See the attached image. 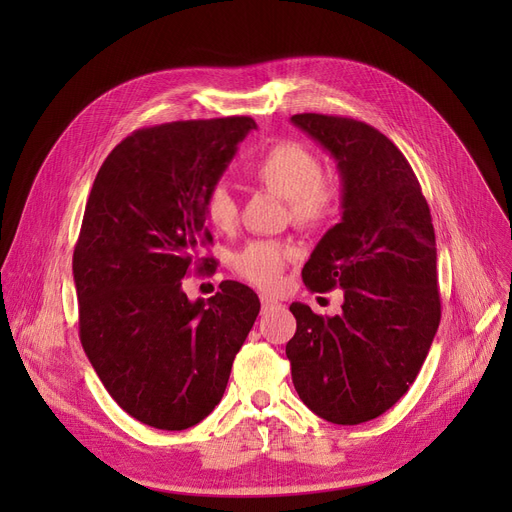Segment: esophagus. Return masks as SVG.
Returning a JSON list of instances; mask_svg holds the SVG:
<instances>
[{"label": "esophagus", "mask_w": 512, "mask_h": 512, "mask_svg": "<svg viewBox=\"0 0 512 512\" xmlns=\"http://www.w3.org/2000/svg\"><path fill=\"white\" fill-rule=\"evenodd\" d=\"M261 309H263V313H267L270 309H274V307H278L280 303L276 301V299H272V297H267V294H261Z\"/></svg>", "instance_id": "obj_1"}]
</instances>
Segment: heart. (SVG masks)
Instances as JSON below:
<instances>
[{
	"mask_svg": "<svg viewBox=\"0 0 512 512\" xmlns=\"http://www.w3.org/2000/svg\"><path fill=\"white\" fill-rule=\"evenodd\" d=\"M251 178L265 191L284 197L290 222L305 230L332 224L344 199L342 180L321 170L317 153L299 141L282 139L267 147L253 164ZM203 213L215 230L228 232L236 226L238 203L226 184H213L205 193ZM292 255L288 242L253 240L232 257V267L251 284L274 288Z\"/></svg>",
	"mask_w": 512,
	"mask_h": 512,
	"instance_id": "b5f03b06",
	"label": "heart"
}]
</instances>
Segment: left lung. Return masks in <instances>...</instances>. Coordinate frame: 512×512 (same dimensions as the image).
Returning <instances> with one entry per match:
<instances>
[{
  "label": "left lung",
  "instance_id": "8db88e82",
  "mask_svg": "<svg viewBox=\"0 0 512 512\" xmlns=\"http://www.w3.org/2000/svg\"><path fill=\"white\" fill-rule=\"evenodd\" d=\"M338 161L342 220L303 267L311 292L344 290L342 313L292 303V384L321 419L359 425L407 394L440 326L436 234L421 184L400 149L361 120L290 118Z\"/></svg>",
  "mask_w": 512,
  "mask_h": 512
}]
</instances>
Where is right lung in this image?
<instances>
[{
	"mask_svg": "<svg viewBox=\"0 0 512 512\" xmlns=\"http://www.w3.org/2000/svg\"><path fill=\"white\" fill-rule=\"evenodd\" d=\"M253 128L230 116L134 130L93 182L72 257L80 344L105 390L145 425L180 432L203 421L259 315L240 282L195 303L182 290L193 265L215 272L213 257H199L213 242L203 197Z\"/></svg>",
	"mask_w": 512,
	"mask_h": 512,
	"instance_id": "1",
	"label": "right lung"
}]
</instances>
